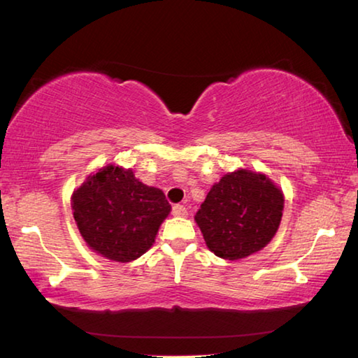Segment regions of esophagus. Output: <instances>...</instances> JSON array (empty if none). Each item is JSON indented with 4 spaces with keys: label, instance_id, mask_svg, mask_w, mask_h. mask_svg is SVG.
<instances>
[{
    "label": "esophagus",
    "instance_id": "obj_1",
    "mask_svg": "<svg viewBox=\"0 0 358 358\" xmlns=\"http://www.w3.org/2000/svg\"><path fill=\"white\" fill-rule=\"evenodd\" d=\"M172 213L175 216H186L187 215V208L185 207V205L177 203V205H173V207H172Z\"/></svg>",
    "mask_w": 358,
    "mask_h": 358
}]
</instances>
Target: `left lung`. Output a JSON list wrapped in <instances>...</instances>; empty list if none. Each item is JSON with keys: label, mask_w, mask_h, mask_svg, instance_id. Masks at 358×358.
I'll use <instances>...</instances> for the list:
<instances>
[{"label": "left lung", "mask_w": 358, "mask_h": 358, "mask_svg": "<svg viewBox=\"0 0 358 358\" xmlns=\"http://www.w3.org/2000/svg\"><path fill=\"white\" fill-rule=\"evenodd\" d=\"M284 196L266 175L240 169L211 186L194 216L217 257L238 260L270 243L280 227Z\"/></svg>", "instance_id": "8db88e82"}]
</instances>
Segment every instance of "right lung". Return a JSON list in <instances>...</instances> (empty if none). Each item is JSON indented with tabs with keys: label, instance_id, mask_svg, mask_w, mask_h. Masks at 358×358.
Here are the masks:
<instances>
[{
	"label": "right lung",
	"instance_id": "obj_1",
	"mask_svg": "<svg viewBox=\"0 0 358 358\" xmlns=\"http://www.w3.org/2000/svg\"><path fill=\"white\" fill-rule=\"evenodd\" d=\"M71 205L87 245L115 262H131L147 252L171 213L164 192L143 185L131 169L113 164L88 175Z\"/></svg>",
	"mask_w": 358,
	"mask_h": 358
}]
</instances>
